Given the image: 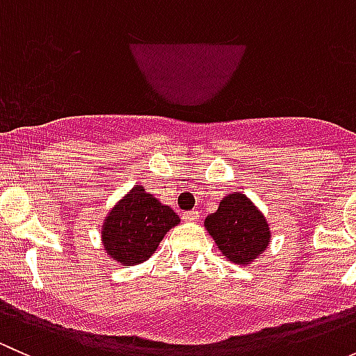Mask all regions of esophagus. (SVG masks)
Listing matches in <instances>:
<instances>
[{
    "label": "esophagus",
    "mask_w": 356,
    "mask_h": 356,
    "mask_svg": "<svg viewBox=\"0 0 356 356\" xmlns=\"http://www.w3.org/2000/svg\"><path fill=\"white\" fill-rule=\"evenodd\" d=\"M198 217H200V213L198 211H184V213H182V220H186V222H196L198 220Z\"/></svg>",
    "instance_id": "34e87169"
}]
</instances>
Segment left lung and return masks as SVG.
I'll list each match as a JSON object with an SVG mask.
<instances>
[{"label": "left lung", "instance_id": "obj_1", "mask_svg": "<svg viewBox=\"0 0 356 356\" xmlns=\"http://www.w3.org/2000/svg\"><path fill=\"white\" fill-rule=\"evenodd\" d=\"M204 229L222 254L238 265L251 264L270 243L267 218L241 193L222 198L217 211L204 218Z\"/></svg>", "mask_w": 356, "mask_h": 356}]
</instances>
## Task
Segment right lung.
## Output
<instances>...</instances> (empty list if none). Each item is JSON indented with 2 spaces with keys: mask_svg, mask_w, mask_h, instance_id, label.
<instances>
[{
  "mask_svg": "<svg viewBox=\"0 0 356 356\" xmlns=\"http://www.w3.org/2000/svg\"><path fill=\"white\" fill-rule=\"evenodd\" d=\"M181 222L179 215L136 186L106 215L102 241L106 254L124 267L143 264L156 251L163 236Z\"/></svg>",
  "mask_w": 356,
  "mask_h": 356,
  "instance_id": "obj_1",
  "label": "right lung"
}]
</instances>
